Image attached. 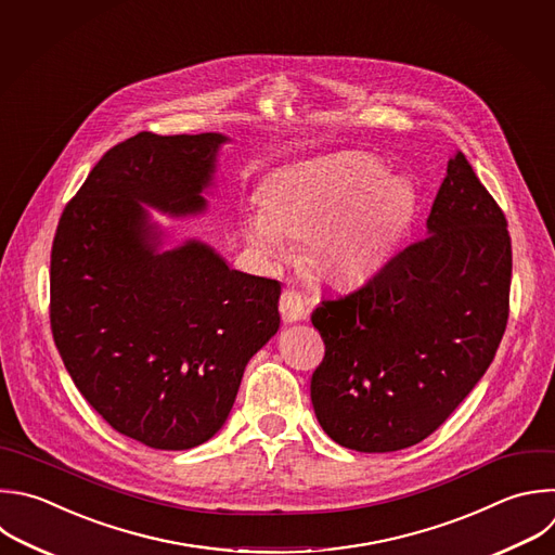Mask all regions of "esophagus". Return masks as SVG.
<instances>
[{
	"label": "esophagus",
	"instance_id": "obj_1",
	"mask_svg": "<svg viewBox=\"0 0 555 555\" xmlns=\"http://www.w3.org/2000/svg\"><path fill=\"white\" fill-rule=\"evenodd\" d=\"M313 305H315V302H313L311 298L302 296L300 292H296V289H285V292L281 294L279 309H281L283 320H285L287 324H292V322H298V320H307L309 313H311V309H313Z\"/></svg>",
	"mask_w": 555,
	"mask_h": 555
}]
</instances>
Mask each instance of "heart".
Here are the masks:
<instances>
[{"label":"heart","mask_w":555,"mask_h":555,"mask_svg":"<svg viewBox=\"0 0 555 555\" xmlns=\"http://www.w3.org/2000/svg\"><path fill=\"white\" fill-rule=\"evenodd\" d=\"M414 216V192L365 152H335L285 165L268 176L261 203L242 216L246 240L268 259L285 237H305L311 266L337 285L377 276Z\"/></svg>","instance_id":"obj_1"}]
</instances>
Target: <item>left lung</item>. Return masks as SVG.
Segmentation results:
<instances>
[{
    "label": "left lung",
    "instance_id": "1",
    "mask_svg": "<svg viewBox=\"0 0 555 555\" xmlns=\"http://www.w3.org/2000/svg\"><path fill=\"white\" fill-rule=\"evenodd\" d=\"M509 279L505 216L455 152L427 237L311 313L326 346L311 377L324 434L361 453L401 451L431 436L494 359Z\"/></svg>",
    "mask_w": 555,
    "mask_h": 555
}]
</instances>
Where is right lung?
Returning <instances> with one entry per match:
<instances>
[{"instance_id":"1","label":"right lung","mask_w":555,"mask_h":555,"mask_svg":"<svg viewBox=\"0 0 555 555\" xmlns=\"http://www.w3.org/2000/svg\"><path fill=\"white\" fill-rule=\"evenodd\" d=\"M220 132H139L111 147L65 207L50 322L80 395L121 436L184 451L214 438L246 363L279 331L281 283L244 274L201 240L165 248L147 209L207 211Z\"/></svg>"}]
</instances>
